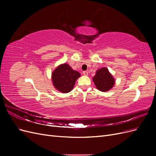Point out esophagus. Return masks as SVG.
<instances>
[{
	"label": "esophagus",
	"mask_w": 156,
	"mask_h": 156,
	"mask_svg": "<svg viewBox=\"0 0 156 156\" xmlns=\"http://www.w3.org/2000/svg\"><path fill=\"white\" fill-rule=\"evenodd\" d=\"M83 74L84 75H85V76H87L88 73V72H87V71H84V72H83Z\"/></svg>",
	"instance_id": "esophagus-1"
}]
</instances>
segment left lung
<instances>
[{"instance_id": "1", "label": "left lung", "mask_w": 156, "mask_h": 156, "mask_svg": "<svg viewBox=\"0 0 156 156\" xmlns=\"http://www.w3.org/2000/svg\"><path fill=\"white\" fill-rule=\"evenodd\" d=\"M92 79L97 89L104 92L110 90L115 84V78L105 67L98 69Z\"/></svg>"}]
</instances>
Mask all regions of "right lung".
<instances>
[{
	"label": "right lung",
	"mask_w": 156,
	"mask_h": 156,
	"mask_svg": "<svg viewBox=\"0 0 156 156\" xmlns=\"http://www.w3.org/2000/svg\"><path fill=\"white\" fill-rule=\"evenodd\" d=\"M81 74L73 70L68 64L58 66L51 73L52 83L55 89L62 93H68L73 90Z\"/></svg>",
	"instance_id": "add662e5"
}]
</instances>
